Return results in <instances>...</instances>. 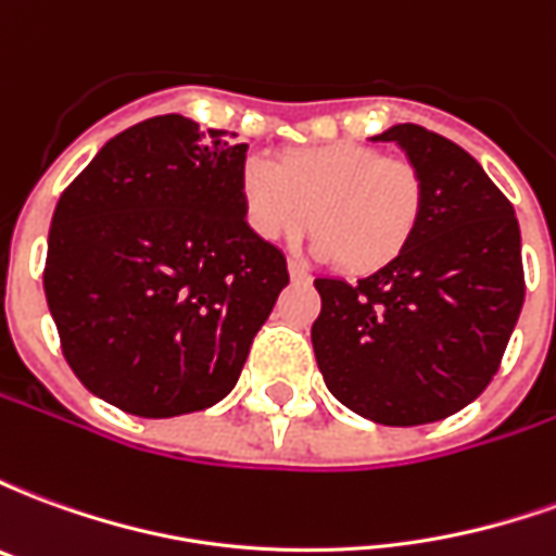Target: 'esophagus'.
<instances>
[{
  "instance_id": "34e87169",
  "label": "esophagus",
  "mask_w": 556,
  "mask_h": 556,
  "mask_svg": "<svg viewBox=\"0 0 556 556\" xmlns=\"http://www.w3.org/2000/svg\"><path fill=\"white\" fill-rule=\"evenodd\" d=\"M289 277L294 279V282H309L313 274H309L303 265H298V262H289Z\"/></svg>"
}]
</instances>
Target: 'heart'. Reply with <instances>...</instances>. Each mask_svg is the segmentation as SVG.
<instances>
[{
    "instance_id": "obj_1",
    "label": "heart",
    "mask_w": 556,
    "mask_h": 556,
    "mask_svg": "<svg viewBox=\"0 0 556 556\" xmlns=\"http://www.w3.org/2000/svg\"><path fill=\"white\" fill-rule=\"evenodd\" d=\"M238 193L247 226L262 241H294L313 219L315 253L339 258L351 274L399 258L422 217L417 166L361 142L294 148L279 163L250 157Z\"/></svg>"
}]
</instances>
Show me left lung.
I'll use <instances>...</instances> for the list:
<instances>
[{"label":"left lung","instance_id":"8db88e82","mask_svg":"<svg viewBox=\"0 0 556 556\" xmlns=\"http://www.w3.org/2000/svg\"><path fill=\"white\" fill-rule=\"evenodd\" d=\"M396 142L422 178L408 250L357 282L315 279L313 349L327 390L381 426H422L489 387L525 303L521 231L477 160L419 125Z\"/></svg>","mask_w":556,"mask_h":556}]
</instances>
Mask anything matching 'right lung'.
<instances>
[{"label":"right lung","mask_w":556,"mask_h":556,"mask_svg":"<svg viewBox=\"0 0 556 556\" xmlns=\"http://www.w3.org/2000/svg\"><path fill=\"white\" fill-rule=\"evenodd\" d=\"M243 160L247 142L226 130L154 115L110 139L59 199L43 294L67 366L103 402L166 419L238 384L289 286L286 255L243 217Z\"/></svg>","instance_id":"add662e5"}]
</instances>
